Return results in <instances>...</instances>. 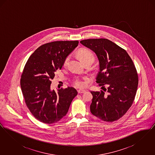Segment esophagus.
I'll use <instances>...</instances> for the list:
<instances>
[{"instance_id": "obj_1", "label": "esophagus", "mask_w": 155, "mask_h": 155, "mask_svg": "<svg viewBox=\"0 0 155 155\" xmlns=\"http://www.w3.org/2000/svg\"><path fill=\"white\" fill-rule=\"evenodd\" d=\"M85 92V90H82V89H79V90H78V94H83V93H84Z\"/></svg>"}]
</instances>
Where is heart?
I'll return each mask as SVG.
<instances>
[{
    "label": "heart",
    "instance_id": "1",
    "mask_svg": "<svg viewBox=\"0 0 155 155\" xmlns=\"http://www.w3.org/2000/svg\"><path fill=\"white\" fill-rule=\"evenodd\" d=\"M78 54L79 58L81 59V61L85 63L87 61L91 60H94V55L91 51L88 49H82L78 52ZM70 56H67L66 58L64 60L63 63V66H66L70 60ZM73 84L77 88H83L85 86V82L82 79L76 78L73 81Z\"/></svg>",
    "mask_w": 155,
    "mask_h": 155
}]
</instances>
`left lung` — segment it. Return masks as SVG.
<instances>
[{
	"label": "left lung",
	"mask_w": 155,
	"mask_h": 155,
	"mask_svg": "<svg viewBox=\"0 0 155 155\" xmlns=\"http://www.w3.org/2000/svg\"><path fill=\"white\" fill-rule=\"evenodd\" d=\"M80 43L96 53L99 62L96 82L107 91L91 92V112L103 121H116L131 107L137 93L138 75L133 60L125 50L107 39H88Z\"/></svg>",
	"instance_id": "1"
}]
</instances>
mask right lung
Listing matches in <instances>:
<instances>
[{
    "instance_id": "add662e5",
    "label": "right lung",
    "mask_w": 155,
    "mask_h": 155,
    "mask_svg": "<svg viewBox=\"0 0 155 155\" xmlns=\"http://www.w3.org/2000/svg\"><path fill=\"white\" fill-rule=\"evenodd\" d=\"M78 41H61L39 46L28 59L20 85L25 103L34 117L45 124L59 121L66 115L78 92L73 87L51 90L55 73L67 56L78 46Z\"/></svg>"
}]
</instances>
